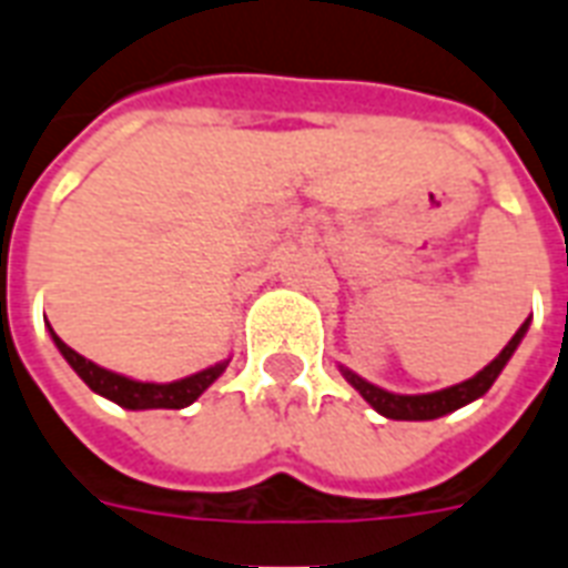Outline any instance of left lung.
I'll use <instances>...</instances> for the list:
<instances>
[{"label":"left lung","mask_w":568,"mask_h":568,"mask_svg":"<svg viewBox=\"0 0 568 568\" xmlns=\"http://www.w3.org/2000/svg\"><path fill=\"white\" fill-rule=\"evenodd\" d=\"M527 323H530V320H524L521 329L515 332L509 344L500 349V356H497L491 365H485L476 377L458 383V386H449V389L430 392V395H392V392L381 389V386H374V383L362 381L359 374H353V371L347 368H341V371H344V377H347L349 386L359 392L362 398L368 400L371 407L381 413V416H386V419H404V422L437 419V416H446V413L458 410V407H464V404L481 398L485 392L491 389V383L500 377L503 365L509 362L515 347L521 344L524 332H527Z\"/></svg>","instance_id":"left-lung-1"}]
</instances>
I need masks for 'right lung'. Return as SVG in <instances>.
Returning <instances> with one entry per match:
<instances>
[{
	"instance_id": "1",
	"label": "right lung",
	"mask_w": 568,
	"mask_h": 568,
	"mask_svg": "<svg viewBox=\"0 0 568 568\" xmlns=\"http://www.w3.org/2000/svg\"><path fill=\"white\" fill-rule=\"evenodd\" d=\"M53 341H57L59 353L65 356L68 365L80 374V381L87 383L89 389L104 395V398L116 400L119 407H128V410H182L187 404L203 395V392L219 381L227 362H219L212 368L200 371V374H191L185 381L176 383H140V381H128L122 374H113V371L98 368L95 362L83 359L77 349H71L65 341L59 338L57 332H50Z\"/></svg>"
}]
</instances>
